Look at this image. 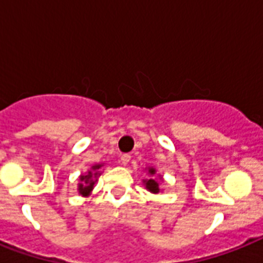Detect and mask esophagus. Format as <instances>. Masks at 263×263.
<instances>
[{
  "instance_id": "1",
  "label": "esophagus",
  "mask_w": 263,
  "mask_h": 263,
  "mask_svg": "<svg viewBox=\"0 0 263 263\" xmlns=\"http://www.w3.org/2000/svg\"><path fill=\"white\" fill-rule=\"evenodd\" d=\"M129 161H131V156L129 154H123L121 156V162H123V165H127Z\"/></svg>"
}]
</instances>
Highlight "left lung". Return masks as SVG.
<instances>
[{
  "label": "left lung",
  "instance_id": "8db88e82",
  "mask_svg": "<svg viewBox=\"0 0 263 263\" xmlns=\"http://www.w3.org/2000/svg\"><path fill=\"white\" fill-rule=\"evenodd\" d=\"M148 173H150V175H154V173H156V171H154V169H148ZM144 183H146V188H147V190H150L152 192L160 191V188H158V183H157L154 179L146 180Z\"/></svg>",
  "mask_w": 263,
  "mask_h": 263
}]
</instances>
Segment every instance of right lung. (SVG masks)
Listing matches in <instances>:
<instances>
[{
	"label": "right lung",
	"mask_w": 263,
	"mask_h": 263,
	"mask_svg": "<svg viewBox=\"0 0 263 263\" xmlns=\"http://www.w3.org/2000/svg\"><path fill=\"white\" fill-rule=\"evenodd\" d=\"M99 168H101V165H95V166H92L94 171H97V169ZM97 175H98V172L94 173L95 177H97ZM80 180H82L83 183L79 184V192L82 194V195H88L91 190H92V187H94V183H95V180L92 179V172H88V175L82 176Z\"/></svg>",
	"instance_id": "add662e5"
}]
</instances>
